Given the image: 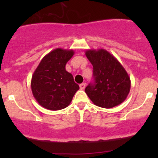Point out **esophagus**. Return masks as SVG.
<instances>
[{"label":"esophagus","mask_w":158,"mask_h":158,"mask_svg":"<svg viewBox=\"0 0 158 158\" xmlns=\"http://www.w3.org/2000/svg\"><path fill=\"white\" fill-rule=\"evenodd\" d=\"M85 85H86V84H85V82H83V83H82V84H80V85H79V87H80L81 89H85Z\"/></svg>","instance_id":"esophagus-1"}]
</instances>
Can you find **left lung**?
Wrapping results in <instances>:
<instances>
[{
  "label": "left lung",
  "instance_id": "obj_1",
  "mask_svg": "<svg viewBox=\"0 0 158 158\" xmlns=\"http://www.w3.org/2000/svg\"><path fill=\"white\" fill-rule=\"evenodd\" d=\"M85 56L93 66L94 83L85 89L91 101L105 109L123 102L130 92L131 80L118 60L103 49H88Z\"/></svg>",
  "mask_w": 158,
  "mask_h": 158
}]
</instances>
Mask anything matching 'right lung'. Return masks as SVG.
I'll list each match as a JSON object with an SVG mask.
<instances>
[{"label": "right lung", "instance_id": "obj_1", "mask_svg": "<svg viewBox=\"0 0 158 158\" xmlns=\"http://www.w3.org/2000/svg\"><path fill=\"white\" fill-rule=\"evenodd\" d=\"M73 49L57 48L45 56L32 76L33 97L42 107L56 111L65 109L79 89L71 73L66 70L74 55Z\"/></svg>", "mask_w": 158, "mask_h": 158}]
</instances>
